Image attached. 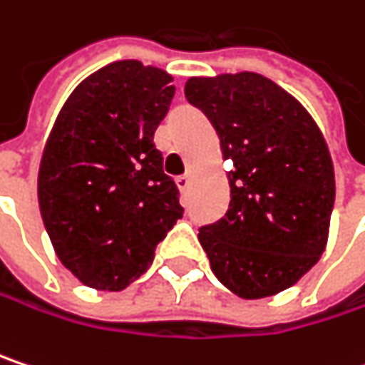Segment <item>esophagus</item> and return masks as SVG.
I'll return each mask as SVG.
<instances>
[{
	"label": "esophagus",
	"mask_w": 365,
	"mask_h": 365,
	"mask_svg": "<svg viewBox=\"0 0 365 365\" xmlns=\"http://www.w3.org/2000/svg\"><path fill=\"white\" fill-rule=\"evenodd\" d=\"M190 182H192V175H182V178H178V180H175L178 187H180L182 192H185V190L190 187Z\"/></svg>",
	"instance_id": "34e87169"
}]
</instances>
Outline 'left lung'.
<instances>
[{
    "instance_id": "1",
    "label": "left lung",
    "mask_w": 365,
    "mask_h": 365,
    "mask_svg": "<svg viewBox=\"0 0 365 365\" xmlns=\"http://www.w3.org/2000/svg\"><path fill=\"white\" fill-rule=\"evenodd\" d=\"M183 91L232 163L230 209L198 234L213 274L242 299L290 288L328 240L334 167L322 131L288 91L257 73L192 77Z\"/></svg>"
}]
</instances>
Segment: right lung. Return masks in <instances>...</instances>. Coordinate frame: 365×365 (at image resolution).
Wrapping results in <instances>:
<instances>
[{"mask_svg": "<svg viewBox=\"0 0 365 365\" xmlns=\"http://www.w3.org/2000/svg\"><path fill=\"white\" fill-rule=\"evenodd\" d=\"M171 81L138 60L113 62L77 85L51 127L39 209L58 259L89 288L138 280L183 215L152 142L175 96Z\"/></svg>", "mask_w": 365, "mask_h": 365, "instance_id": "1", "label": "right lung"}]
</instances>
